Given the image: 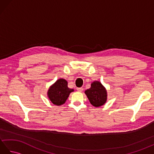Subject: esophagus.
Listing matches in <instances>:
<instances>
[{
    "mask_svg": "<svg viewBox=\"0 0 154 154\" xmlns=\"http://www.w3.org/2000/svg\"><path fill=\"white\" fill-rule=\"evenodd\" d=\"M77 91H79V92H82V91H83V88H82V87L77 88Z\"/></svg>",
    "mask_w": 154,
    "mask_h": 154,
    "instance_id": "1",
    "label": "esophagus"
}]
</instances>
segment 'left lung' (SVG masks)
Here are the masks:
<instances>
[{
  "instance_id": "1",
  "label": "left lung",
  "mask_w": 154,
  "mask_h": 154,
  "mask_svg": "<svg viewBox=\"0 0 154 154\" xmlns=\"http://www.w3.org/2000/svg\"><path fill=\"white\" fill-rule=\"evenodd\" d=\"M85 93L94 106H102L106 101V91L99 81H94L91 83V88L85 91Z\"/></svg>"
}]
</instances>
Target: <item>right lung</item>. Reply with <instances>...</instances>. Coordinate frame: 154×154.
<instances>
[{"label": "right lung", "instance_id": "add662e5", "mask_svg": "<svg viewBox=\"0 0 154 154\" xmlns=\"http://www.w3.org/2000/svg\"><path fill=\"white\" fill-rule=\"evenodd\" d=\"M73 91V89L68 88L66 80L60 79L49 89L48 95L52 103L60 106L65 103L69 94Z\"/></svg>", "mask_w": 154, "mask_h": 154}]
</instances>
